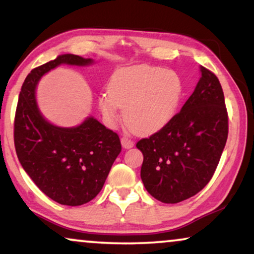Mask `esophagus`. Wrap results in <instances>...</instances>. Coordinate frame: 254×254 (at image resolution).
<instances>
[{"mask_svg": "<svg viewBox=\"0 0 254 254\" xmlns=\"http://www.w3.org/2000/svg\"><path fill=\"white\" fill-rule=\"evenodd\" d=\"M121 144H123V147L125 149H129V148H133L134 147V142L129 140V138L126 137V136H123L121 137Z\"/></svg>", "mask_w": 254, "mask_h": 254, "instance_id": "obj_1", "label": "esophagus"}]
</instances>
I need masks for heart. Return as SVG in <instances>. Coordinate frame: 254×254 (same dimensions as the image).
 Here are the masks:
<instances>
[{
  "label": "heart",
  "mask_w": 254,
  "mask_h": 254,
  "mask_svg": "<svg viewBox=\"0 0 254 254\" xmlns=\"http://www.w3.org/2000/svg\"><path fill=\"white\" fill-rule=\"evenodd\" d=\"M183 96L179 75L151 65H135L113 76L110 90L98 98V106L109 127L124 119L141 134L155 133L166 126L178 109Z\"/></svg>",
  "instance_id": "obj_1"
}]
</instances>
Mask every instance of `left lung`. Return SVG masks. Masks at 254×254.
<instances>
[{
	"mask_svg": "<svg viewBox=\"0 0 254 254\" xmlns=\"http://www.w3.org/2000/svg\"><path fill=\"white\" fill-rule=\"evenodd\" d=\"M195 90L170 123L136 143L143 154L141 179L148 193L177 203L210 182L228 138V112L216 75L201 67Z\"/></svg>",
	"mask_w": 254,
	"mask_h": 254,
	"instance_id": "obj_1",
	"label": "left lung"
}]
</instances>
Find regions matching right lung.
I'll use <instances>...</instances> for the list:
<instances>
[{
	"label": "right lung",
	"instance_id": "obj_1",
	"mask_svg": "<svg viewBox=\"0 0 254 254\" xmlns=\"http://www.w3.org/2000/svg\"><path fill=\"white\" fill-rule=\"evenodd\" d=\"M92 62V59L64 54L32 69L23 83L16 109L17 157L41 192L64 206H81L102 190L121 151L120 138L92 117L77 127L50 124L38 109L36 88L43 75L58 65Z\"/></svg>",
	"mask_w": 254,
	"mask_h": 254
}]
</instances>
